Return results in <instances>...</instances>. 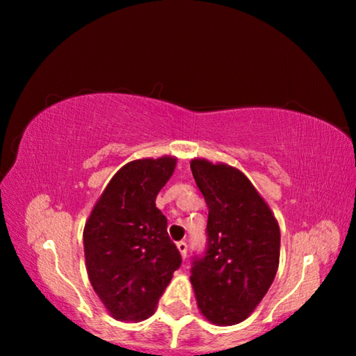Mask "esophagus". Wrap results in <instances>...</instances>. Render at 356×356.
Listing matches in <instances>:
<instances>
[{
    "mask_svg": "<svg viewBox=\"0 0 356 356\" xmlns=\"http://www.w3.org/2000/svg\"><path fill=\"white\" fill-rule=\"evenodd\" d=\"M177 250L180 252V256H182L184 259L186 257V251H188V245H186L185 242H177Z\"/></svg>",
    "mask_w": 356,
    "mask_h": 356,
    "instance_id": "1",
    "label": "esophagus"
}]
</instances>
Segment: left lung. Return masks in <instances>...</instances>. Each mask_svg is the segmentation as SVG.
I'll return each mask as SVG.
<instances>
[{
  "mask_svg": "<svg viewBox=\"0 0 356 356\" xmlns=\"http://www.w3.org/2000/svg\"><path fill=\"white\" fill-rule=\"evenodd\" d=\"M209 207L207 245L193 257L191 284L204 317L216 325L245 321L272 286L280 264V226L243 172L193 160Z\"/></svg>",
  "mask_w": 356,
  "mask_h": 356,
  "instance_id": "left-lung-1",
  "label": "left lung"
}]
</instances>
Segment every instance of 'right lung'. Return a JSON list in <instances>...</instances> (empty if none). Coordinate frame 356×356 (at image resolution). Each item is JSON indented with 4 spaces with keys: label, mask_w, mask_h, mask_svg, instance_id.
Segmentation results:
<instances>
[{
    "label": "right lung",
    "mask_w": 356,
    "mask_h": 356,
    "mask_svg": "<svg viewBox=\"0 0 356 356\" xmlns=\"http://www.w3.org/2000/svg\"><path fill=\"white\" fill-rule=\"evenodd\" d=\"M174 156L125 165L102 193L83 232L89 281L118 321H144L182 264L155 206L172 176Z\"/></svg>",
    "instance_id": "1"
}]
</instances>
